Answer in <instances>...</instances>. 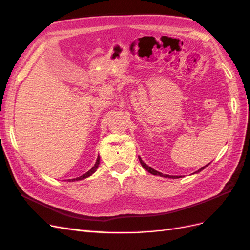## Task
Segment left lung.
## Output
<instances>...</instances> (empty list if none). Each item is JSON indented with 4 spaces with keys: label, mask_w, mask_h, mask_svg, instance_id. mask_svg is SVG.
<instances>
[{
    "label": "left lung",
    "mask_w": 250,
    "mask_h": 250,
    "mask_svg": "<svg viewBox=\"0 0 250 250\" xmlns=\"http://www.w3.org/2000/svg\"><path fill=\"white\" fill-rule=\"evenodd\" d=\"M139 161H140V163H141V165L143 166V168L145 169V170H147L149 173H151V174H153V175H158V176H164V177H169V178H179V177H181V176H170V175H166V174H163V173H161V172H158V171H156V170H154V169H152V168H150L149 166H147L145 163H144L143 161H142V158L141 157H139ZM208 164L207 165V166H204L203 168H201V169H199L198 171H196L195 173H198V172H200L201 170H203L204 168L206 167H208Z\"/></svg>",
    "instance_id": "8db88e82"
}]
</instances>
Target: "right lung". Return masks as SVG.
I'll return each instance as SVG.
<instances>
[{
	"mask_svg": "<svg viewBox=\"0 0 250 250\" xmlns=\"http://www.w3.org/2000/svg\"><path fill=\"white\" fill-rule=\"evenodd\" d=\"M99 164H100V157H99V155H98V157H97V161H96V163H95V166L94 167L90 169L89 171H87L85 174H83V175H81V176H79V177H77V178H73V179H67L69 181H75V180H81V179H84V178H87V177H89L90 175H92L93 173H95L96 172V170L98 169V167H99Z\"/></svg>",
	"mask_w": 250,
	"mask_h": 250,
	"instance_id": "1",
	"label": "right lung"
}]
</instances>
